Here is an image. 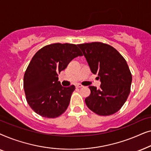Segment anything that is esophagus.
<instances>
[{"mask_svg":"<svg viewBox=\"0 0 151 151\" xmlns=\"http://www.w3.org/2000/svg\"><path fill=\"white\" fill-rule=\"evenodd\" d=\"M82 86H82L81 84H76V87H77V88H81V87H82Z\"/></svg>","mask_w":151,"mask_h":151,"instance_id":"esophagus-1","label":"esophagus"}]
</instances>
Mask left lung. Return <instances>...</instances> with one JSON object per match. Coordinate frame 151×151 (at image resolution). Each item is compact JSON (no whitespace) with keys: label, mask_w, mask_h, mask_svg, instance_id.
<instances>
[{"label":"left lung","mask_w":151,"mask_h":151,"mask_svg":"<svg viewBox=\"0 0 151 151\" xmlns=\"http://www.w3.org/2000/svg\"><path fill=\"white\" fill-rule=\"evenodd\" d=\"M91 71L98 74L101 85L88 86V108L99 115H113L122 108L131 91L132 74L124 57L111 45L100 42L78 45Z\"/></svg>","instance_id":"8db88e82"}]
</instances>
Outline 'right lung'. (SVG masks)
<instances>
[{
    "label": "right lung",
    "mask_w": 151,
    "mask_h": 151,
    "mask_svg": "<svg viewBox=\"0 0 151 151\" xmlns=\"http://www.w3.org/2000/svg\"><path fill=\"white\" fill-rule=\"evenodd\" d=\"M82 55L77 45L70 43L46 45L35 53L23 79L27 102L34 112L47 118L65 112L76 87L62 86L58 74L73 58Z\"/></svg>",
    "instance_id": "add662e5"
}]
</instances>
